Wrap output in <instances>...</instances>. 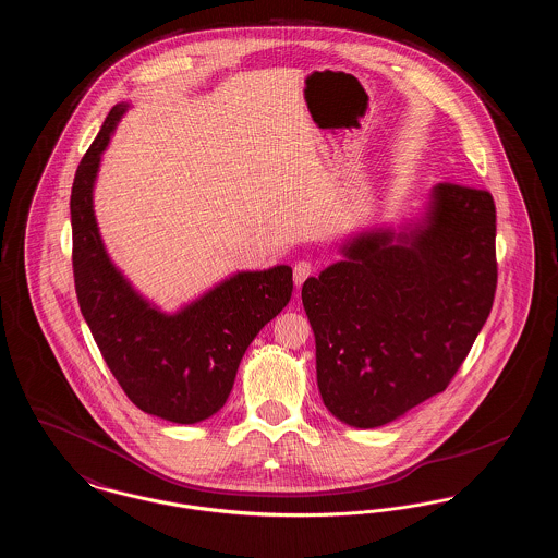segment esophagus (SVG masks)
I'll return each instance as SVG.
<instances>
[{
    "label": "esophagus",
    "instance_id": "1",
    "mask_svg": "<svg viewBox=\"0 0 558 558\" xmlns=\"http://www.w3.org/2000/svg\"><path fill=\"white\" fill-rule=\"evenodd\" d=\"M312 274H314V266H312V262H307V259H301V262H296L294 267H292V278H294V284H296V287H301Z\"/></svg>",
    "mask_w": 558,
    "mask_h": 558
}]
</instances>
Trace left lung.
Masks as SVG:
<instances>
[{"mask_svg": "<svg viewBox=\"0 0 558 558\" xmlns=\"http://www.w3.org/2000/svg\"><path fill=\"white\" fill-rule=\"evenodd\" d=\"M307 278L324 405L355 428L393 423L450 385L494 305L496 205L487 190L437 184L401 232L371 230Z\"/></svg>", "mask_w": 558, "mask_h": 558, "instance_id": "8db88e82", "label": "left lung"}]
</instances>
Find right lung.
Wrapping results in <instances>:
<instances>
[{
  "label": "right lung",
  "instance_id": "obj_1",
  "mask_svg": "<svg viewBox=\"0 0 558 558\" xmlns=\"http://www.w3.org/2000/svg\"><path fill=\"white\" fill-rule=\"evenodd\" d=\"M130 105L110 108L71 192L73 274L81 314L125 396L153 416L194 425L219 412L246 347L292 294V269L239 271L178 314L150 305L114 267L94 215L100 157Z\"/></svg>",
  "mask_w": 558,
  "mask_h": 558
}]
</instances>
